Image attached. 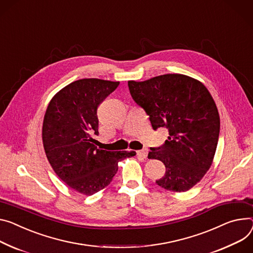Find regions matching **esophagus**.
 Wrapping results in <instances>:
<instances>
[{
	"instance_id": "1",
	"label": "esophagus",
	"mask_w": 253,
	"mask_h": 253,
	"mask_svg": "<svg viewBox=\"0 0 253 253\" xmlns=\"http://www.w3.org/2000/svg\"><path fill=\"white\" fill-rule=\"evenodd\" d=\"M137 155L142 158V159H146L147 156H148V151L147 149H143V150H140V151H137Z\"/></svg>"
}]
</instances>
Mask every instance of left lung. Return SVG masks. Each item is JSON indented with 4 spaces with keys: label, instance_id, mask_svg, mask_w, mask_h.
<instances>
[{
    "label": "left lung",
    "instance_id": "left-lung-1",
    "mask_svg": "<svg viewBox=\"0 0 253 253\" xmlns=\"http://www.w3.org/2000/svg\"><path fill=\"white\" fill-rule=\"evenodd\" d=\"M132 99L145 109L154 129L166 127L169 137L151 148L149 159L164 163V176L156 183L182 192L202 180L215 156L220 116L207 87L181 74H166L143 82L128 81Z\"/></svg>",
    "mask_w": 253,
    "mask_h": 253
}]
</instances>
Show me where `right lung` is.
Here are the masks:
<instances>
[{
  "mask_svg": "<svg viewBox=\"0 0 253 253\" xmlns=\"http://www.w3.org/2000/svg\"><path fill=\"white\" fill-rule=\"evenodd\" d=\"M119 85L96 78L72 82L52 97L44 114L46 158L57 176L85 196L106 187L118 172L119 162L135 155L94 145L99 133L97 108Z\"/></svg>",
  "mask_w": 253,
  "mask_h": 253,
  "instance_id": "1",
  "label": "right lung"
}]
</instances>
